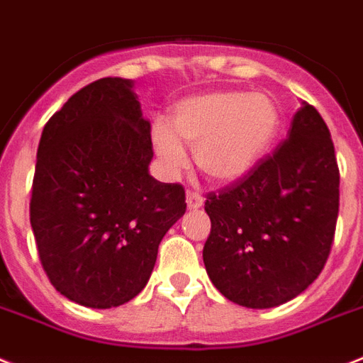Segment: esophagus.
<instances>
[{"mask_svg":"<svg viewBox=\"0 0 363 363\" xmlns=\"http://www.w3.org/2000/svg\"><path fill=\"white\" fill-rule=\"evenodd\" d=\"M203 199L200 196L199 193H194V191H187V208L189 209H199L202 208Z\"/></svg>","mask_w":363,"mask_h":363,"instance_id":"obj_1","label":"esophagus"}]
</instances>
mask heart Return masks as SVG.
<instances>
[{"label":"heart","mask_w":363,"mask_h":363,"mask_svg":"<svg viewBox=\"0 0 363 363\" xmlns=\"http://www.w3.org/2000/svg\"><path fill=\"white\" fill-rule=\"evenodd\" d=\"M280 122V109L269 94L215 91L179 101L170 125L155 122L152 146L170 178L187 167L185 145L194 148L200 172L218 184H230L262 161L277 139Z\"/></svg>","instance_id":"obj_1"}]
</instances>
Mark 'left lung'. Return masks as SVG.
Wrapping results in <instances>:
<instances>
[{
    "label": "left lung",
    "mask_w": 363,
    "mask_h": 363,
    "mask_svg": "<svg viewBox=\"0 0 363 363\" xmlns=\"http://www.w3.org/2000/svg\"><path fill=\"white\" fill-rule=\"evenodd\" d=\"M340 211V169L323 116L306 101L286 140L247 176L209 193V280L239 306L274 308L325 267Z\"/></svg>",
    "instance_id": "1"
}]
</instances>
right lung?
<instances>
[{
    "mask_svg": "<svg viewBox=\"0 0 363 363\" xmlns=\"http://www.w3.org/2000/svg\"><path fill=\"white\" fill-rule=\"evenodd\" d=\"M152 157L131 79L83 86L44 125L29 217L42 267L72 302L115 308L148 284L187 208L182 185L150 176Z\"/></svg>",
    "mask_w": 363,
    "mask_h": 363,
    "instance_id": "1",
    "label": "right lung"
}]
</instances>
